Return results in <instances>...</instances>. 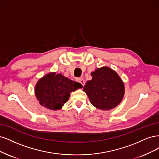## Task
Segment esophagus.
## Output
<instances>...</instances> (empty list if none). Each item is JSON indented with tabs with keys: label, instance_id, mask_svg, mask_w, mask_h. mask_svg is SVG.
<instances>
[{
	"label": "esophagus",
	"instance_id": "obj_1",
	"mask_svg": "<svg viewBox=\"0 0 159 159\" xmlns=\"http://www.w3.org/2000/svg\"><path fill=\"white\" fill-rule=\"evenodd\" d=\"M77 82H79V83H80L82 85H83V86H84V84H85V82H84V80L83 79H81V78L77 79Z\"/></svg>",
	"mask_w": 159,
	"mask_h": 159
}]
</instances>
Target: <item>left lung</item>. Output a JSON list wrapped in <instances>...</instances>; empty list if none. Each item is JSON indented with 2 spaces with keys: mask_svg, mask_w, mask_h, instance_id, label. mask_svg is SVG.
<instances>
[{
  "mask_svg": "<svg viewBox=\"0 0 159 159\" xmlns=\"http://www.w3.org/2000/svg\"><path fill=\"white\" fill-rule=\"evenodd\" d=\"M91 75L93 79L87 81L83 89L91 104L103 110L118 105L124 95V84L118 75L107 66L96 69Z\"/></svg>",
  "mask_w": 159,
  "mask_h": 159,
  "instance_id": "1",
  "label": "left lung"
}]
</instances>
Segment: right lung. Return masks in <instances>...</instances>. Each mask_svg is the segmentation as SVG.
I'll use <instances>...</instances> for the list:
<instances>
[{
  "label": "right lung",
  "mask_w": 159,
  "mask_h": 159,
  "mask_svg": "<svg viewBox=\"0 0 159 159\" xmlns=\"http://www.w3.org/2000/svg\"><path fill=\"white\" fill-rule=\"evenodd\" d=\"M83 86L61 74L55 73L46 75L39 80L35 88V93L40 104L49 110L61 109L69 100L70 93Z\"/></svg>",
  "instance_id": "right-lung-1"
}]
</instances>
